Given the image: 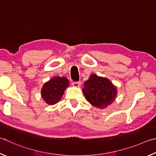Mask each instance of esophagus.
<instances>
[{"label": "esophagus", "instance_id": "1", "mask_svg": "<svg viewBox=\"0 0 156 156\" xmlns=\"http://www.w3.org/2000/svg\"><path fill=\"white\" fill-rule=\"evenodd\" d=\"M72 86L74 87H80L81 86V83L80 81H73L72 83Z\"/></svg>", "mask_w": 156, "mask_h": 156}]
</instances>
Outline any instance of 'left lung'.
I'll return each instance as SVG.
<instances>
[{"label": "left lung", "instance_id": "left-lung-1", "mask_svg": "<svg viewBox=\"0 0 156 156\" xmlns=\"http://www.w3.org/2000/svg\"><path fill=\"white\" fill-rule=\"evenodd\" d=\"M83 92L86 100L98 108H105L115 99L117 90L106 78L91 75L84 83Z\"/></svg>", "mask_w": 156, "mask_h": 156}]
</instances>
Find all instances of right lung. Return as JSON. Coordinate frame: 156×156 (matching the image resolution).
<instances>
[{
    "label": "right lung",
    "instance_id": "right-lung-1",
    "mask_svg": "<svg viewBox=\"0 0 156 156\" xmlns=\"http://www.w3.org/2000/svg\"><path fill=\"white\" fill-rule=\"evenodd\" d=\"M69 81L65 77L55 76L46 82L42 89V99L49 105L55 104L62 99Z\"/></svg>",
    "mask_w": 156,
    "mask_h": 156
}]
</instances>
